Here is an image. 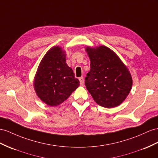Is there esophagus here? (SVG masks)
Returning a JSON list of instances; mask_svg holds the SVG:
<instances>
[{
  "mask_svg": "<svg viewBox=\"0 0 158 158\" xmlns=\"http://www.w3.org/2000/svg\"><path fill=\"white\" fill-rule=\"evenodd\" d=\"M79 80L80 81V84L81 85H83V83H84V78L83 77H81L79 78Z\"/></svg>",
  "mask_w": 158,
  "mask_h": 158,
  "instance_id": "34e87169",
  "label": "esophagus"
}]
</instances>
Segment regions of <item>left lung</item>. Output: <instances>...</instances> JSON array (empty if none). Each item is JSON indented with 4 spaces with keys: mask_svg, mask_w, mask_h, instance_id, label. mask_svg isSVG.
<instances>
[{
    "mask_svg": "<svg viewBox=\"0 0 158 158\" xmlns=\"http://www.w3.org/2000/svg\"><path fill=\"white\" fill-rule=\"evenodd\" d=\"M90 59L91 69L85 84L95 102L106 108L119 106L132 87L128 69L110 48L99 46L85 48Z\"/></svg>",
    "mask_w": 158,
    "mask_h": 158,
    "instance_id": "8db88e82",
    "label": "left lung"
}]
</instances>
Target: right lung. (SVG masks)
I'll return each mask as SVG.
<instances>
[{
    "label": "right lung",
    "instance_id": "right-lung-1",
    "mask_svg": "<svg viewBox=\"0 0 158 158\" xmlns=\"http://www.w3.org/2000/svg\"><path fill=\"white\" fill-rule=\"evenodd\" d=\"M79 86L72 69L66 63L65 52L55 46L43 56L34 79L36 94L49 106H57Z\"/></svg>",
    "mask_w": 158,
    "mask_h": 158
}]
</instances>
